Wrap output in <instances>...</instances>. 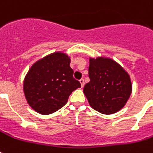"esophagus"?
<instances>
[{"instance_id": "1", "label": "esophagus", "mask_w": 153, "mask_h": 153, "mask_svg": "<svg viewBox=\"0 0 153 153\" xmlns=\"http://www.w3.org/2000/svg\"><path fill=\"white\" fill-rule=\"evenodd\" d=\"M79 82H80V84H81L82 87H83V86H84V79H81L80 80H79Z\"/></svg>"}]
</instances>
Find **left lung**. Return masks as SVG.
Wrapping results in <instances>:
<instances>
[{
    "instance_id": "1",
    "label": "left lung",
    "mask_w": 153,
    "mask_h": 153,
    "mask_svg": "<svg viewBox=\"0 0 153 153\" xmlns=\"http://www.w3.org/2000/svg\"><path fill=\"white\" fill-rule=\"evenodd\" d=\"M89 77L83 93L94 109L112 114L125 106L132 93L128 72L116 61L107 57L90 58Z\"/></svg>"
}]
</instances>
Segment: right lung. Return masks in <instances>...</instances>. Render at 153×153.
Segmentation results:
<instances>
[{
  "mask_svg": "<svg viewBox=\"0 0 153 153\" xmlns=\"http://www.w3.org/2000/svg\"><path fill=\"white\" fill-rule=\"evenodd\" d=\"M71 59L57 51L33 63L24 80V93L27 103L40 114L55 113L67 104L70 94L81 84L73 78Z\"/></svg>",
  "mask_w": 153,
  "mask_h": 153,
  "instance_id": "obj_1",
  "label": "right lung"
}]
</instances>
